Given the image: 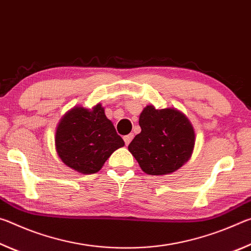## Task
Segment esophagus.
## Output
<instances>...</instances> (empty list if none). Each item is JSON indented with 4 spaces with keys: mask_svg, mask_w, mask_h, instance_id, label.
<instances>
[{
    "mask_svg": "<svg viewBox=\"0 0 251 251\" xmlns=\"http://www.w3.org/2000/svg\"><path fill=\"white\" fill-rule=\"evenodd\" d=\"M134 138V135L133 134H129V135H126L124 136V142L126 145H129V143L131 142V139Z\"/></svg>",
    "mask_w": 251,
    "mask_h": 251,
    "instance_id": "1",
    "label": "esophagus"
}]
</instances>
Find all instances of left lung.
<instances>
[{
    "mask_svg": "<svg viewBox=\"0 0 251 251\" xmlns=\"http://www.w3.org/2000/svg\"><path fill=\"white\" fill-rule=\"evenodd\" d=\"M142 131L128 150L139 166L150 175H166L190 158L195 145L192 124L174 108L156 109L147 106L139 116Z\"/></svg>",
    "mask_w": 251,
    "mask_h": 251,
    "instance_id": "left-lung-1",
    "label": "left lung"
}]
</instances>
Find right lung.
<instances>
[{"instance_id": "right-lung-1", "label": "right lung", "mask_w": 251, "mask_h": 251, "mask_svg": "<svg viewBox=\"0 0 251 251\" xmlns=\"http://www.w3.org/2000/svg\"><path fill=\"white\" fill-rule=\"evenodd\" d=\"M55 145L67 166L82 174H94L125 143L99 104L93 110L75 107L67 113L57 126Z\"/></svg>"}]
</instances>
